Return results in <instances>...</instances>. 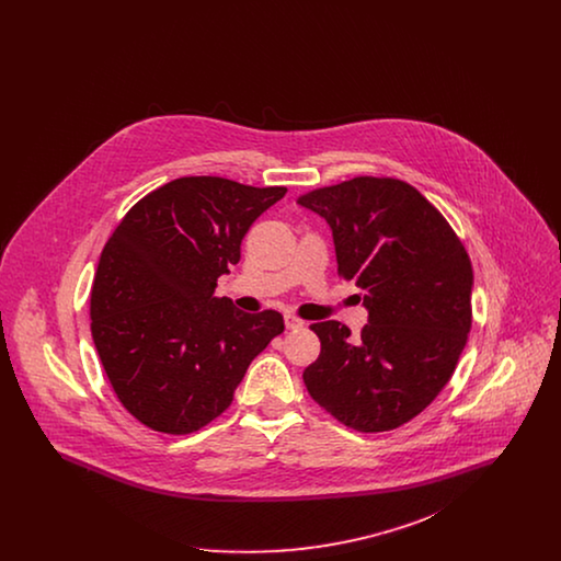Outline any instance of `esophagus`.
<instances>
[{"instance_id":"1","label":"esophagus","mask_w":561,"mask_h":561,"mask_svg":"<svg viewBox=\"0 0 561 561\" xmlns=\"http://www.w3.org/2000/svg\"><path fill=\"white\" fill-rule=\"evenodd\" d=\"M284 321H286V328H288V330H298V328L305 325V321L298 320V318H294V316H286Z\"/></svg>"}]
</instances>
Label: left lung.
I'll use <instances>...</instances> for the list:
<instances>
[{
  "label": "left lung",
  "mask_w": 561,
  "mask_h": 561,
  "mask_svg": "<svg viewBox=\"0 0 561 561\" xmlns=\"http://www.w3.org/2000/svg\"><path fill=\"white\" fill-rule=\"evenodd\" d=\"M298 204L328 222L339 273L364 290L359 336L311 323L307 391L343 425L374 433L421 414L450 380L471 328L473 268L453 227L403 181L357 176Z\"/></svg>",
  "instance_id": "1"
}]
</instances>
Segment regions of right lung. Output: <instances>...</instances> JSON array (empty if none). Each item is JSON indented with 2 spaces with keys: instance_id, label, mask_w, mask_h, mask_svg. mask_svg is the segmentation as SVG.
I'll use <instances>...</instances> for the list:
<instances>
[{
  "instance_id": "1",
  "label": "right lung",
  "mask_w": 561,
  "mask_h": 561,
  "mask_svg": "<svg viewBox=\"0 0 561 561\" xmlns=\"http://www.w3.org/2000/svg\"><path fill=\"white\" fill-rule=\"evenodd\" d=\"M286 187L185 176L142 197L94 275L92 339L115 396L142 425L185 435L222 414L252 359L284 332L277 311L214 296L252 222Z\"/></svg>"
}]
</instances>
